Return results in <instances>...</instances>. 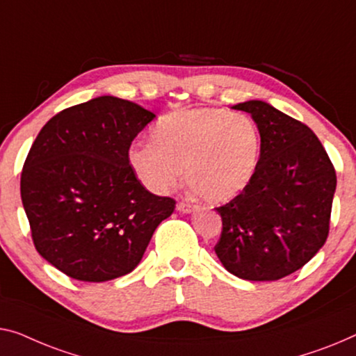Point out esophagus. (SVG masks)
Segmentation results:
<instances>
[{
	"label": "esophagus",
	"instance_id": "34e87169",
	"mask_svg": "<svg viewBox=\"0 0 356 356\" xmlns=\"http://www.w3.org/2000/svg\"><path fill=\"white\" fill-rule=\"evenodd\" d=\"M177 211L185 212V214H187V212L193 211V206L190 203H185V201H180V203H177Z\"/></svg>",
	"mask_w": 356,
	"mask_h": 356
}]
</instances>
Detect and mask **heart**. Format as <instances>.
<instances>
[{
    "mask_svg": "<svg viewBox=\"0 0 356 356\" xmlns=\"http://www.w3.org/2000/svg\"><path fill=\"white\" fill-rule=\"evenodd\" d=\"M261 131L251 116L222 108L179 110L164 115L152 129V142L127 152L132 172L155 193L182 180L209 203L240 195L256 172Z\"/></svg>",
    "mask_w": 356,
    "mask_h": 356,
    "instance_id": "b5f03b06",
    "label": "heart"
}]
</instances>
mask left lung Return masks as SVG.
Wrapping results in <instances>:
<instances>
[{"mask_svg": "<svg viewBox=\"0 0 356 356\" xmlns=\"http://www.w3.org/2000/svg\"><path fill=\"white\" fill-rule=\"evenodd\" d=\"M261 131V156L251 182L216 208L222 233L214 246L232 275L275 281L304 267L330 233L336 171L314 131L262 100L233 107Z\"/></svg>", "mask_w": 356, "mask_h": 356, "instance_id": "1", "label": "left lung"}]
</instances>
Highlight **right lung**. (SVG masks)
<instances>
[{"label":"right lung","instance_id":"add662e5","mask_svg":"<svg viewBox=\"0 0 356 356\" xmlns=\"http://www.w3.org/2000/svg\"><path fill=\"white\" fill-rule=\"evenodd\" d=\"M155 118L129 100L102 95L42 126L20 176L36 251L67 277L100 283L139 265L176 201L148 192L127 152Z\"/></svg>","mask_w":356,"mask_h":356}]
</instances>
